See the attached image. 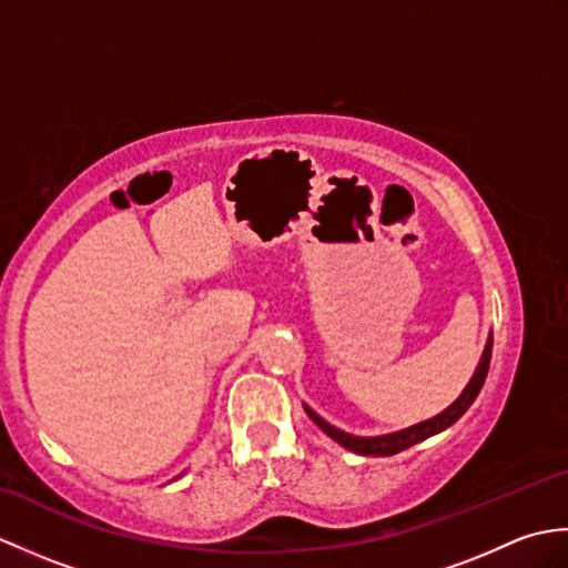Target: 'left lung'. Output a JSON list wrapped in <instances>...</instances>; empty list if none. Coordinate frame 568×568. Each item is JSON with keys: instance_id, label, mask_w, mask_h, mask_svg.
Segmentation results:
<instances>
[{"instance_id": "left-lung-1", "label": "left lung", "mask_w": 568, "mask_h": 568, "mask_svg": "<svg viewBox=\"0 0 568 568\" xmlns=\"http://www.w3.org/2000/svg\"><path fill=\"white\" fill-rule=\"evenodd\" d=\"M490 352H493V336H488V344L484 348V356H480L478 366H476V373L474 378L468 381V385L464 388V393L456 397V400L444 409V413H439L437 417L432 419H425L419 422V425H413L407 429H400V432H393V434H381V437H354V434H348L344 429H336L332 427L327 419H322L315 409L305 405V413L310 415V419L315 422V425L324 432L329 434V437L336 442L346 446L348 452L354 454H361V456H393V454H400L405 449H409V446H415L419 442H425L429 437H434V434L444 432L446 427H452L454 422L462 417L466 409L474 405V400L478 397L480 388H484L486 383V376H488V366H490Z\"/></svg>"}]
</instances>
